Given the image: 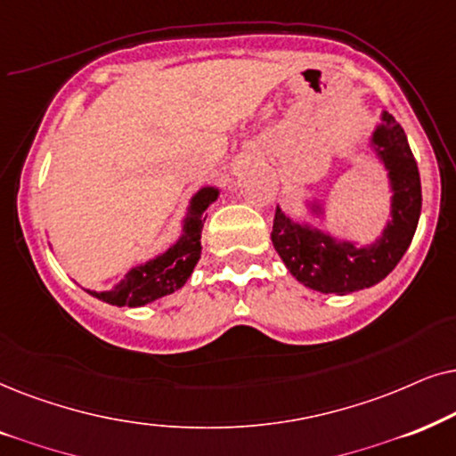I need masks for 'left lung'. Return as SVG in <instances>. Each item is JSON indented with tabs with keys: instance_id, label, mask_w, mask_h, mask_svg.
Instances as JSON below:
<instances>
[{
	"instance_id": "left-lung-1",
	"label": "left lung",
	"mask_w": 456,
	"mask_h": 456,
	"mask_svg": "<svg viewBox=\"0 0 456 456\" xmlns=\"http://www.w3.org/2000/svg\"><path fill=\"white\" fill-rule=\"evenodd\" d=\"M371 143L390 173L394 191L392 221L373 246L356 248L352 241H338L275 210L273 246L291 275L306 288L339 296L371 288L394 271L411 246L421 215V179L415 156L403 126L387 112L381 114Z\"/></svg>"
}]
</instances>
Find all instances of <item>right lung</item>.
Segmentation results:
<instances>
[{"label": "right lung", "instance_id": "1", "mask_svg": "<svg viewBox=\"0 0 456 456\" xmlns=\"http://www.w3.org/2000/svg\"><path fill=\"white\" fill-rule=\"evenodd\" d=\"M216 196L218 190L215 187L200 190L191 200L190 215H187L183 224V235L177 244L168 248L162 256L131 269L114 289L100 291V294L87 289L89 294L114 306H143L183 288L193 266L200 260V250H202L200 235H202L206 221L202 215L215 202Z\"/></svg>", "mask_w": 456, "mask_h": 456}]
</instances>
